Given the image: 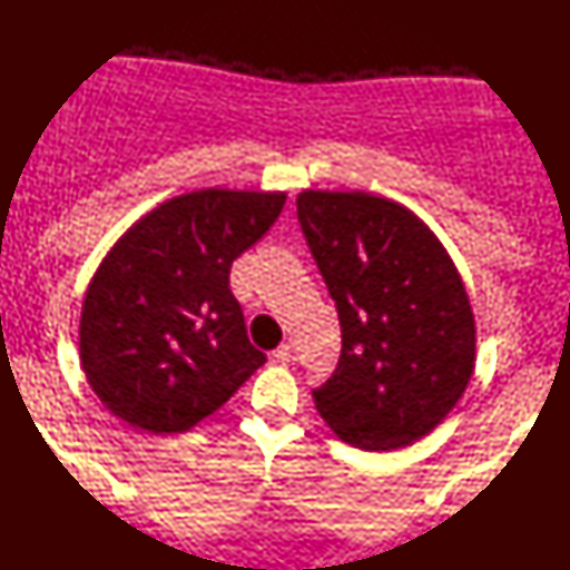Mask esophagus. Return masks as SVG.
<instances>
[{
    "instance_id": "34e87169",
    "label": "esophagus",
    "mask_w": 570,
    "mask_h": 570,
    "mask_svg": "<svg viewBox=\"0 0 570 570\" xmlns=\"http://www.w3.org/2000/svg\"><path fill=\"white\" fill-rule=\"evenodd\" d=\"M273 360L281 365H289L292 363V347L289 344H281V347L273 350Z\"/></svg>"
}]
</instances>
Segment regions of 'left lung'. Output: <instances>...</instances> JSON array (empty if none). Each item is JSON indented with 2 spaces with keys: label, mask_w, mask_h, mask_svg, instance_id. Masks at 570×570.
<instances>
[{
  "label": "left lung",
  "mask_w": 570,
  "mask_h": 570,
  "mask_svg": "<svg viewBox=\"0 0 570 570\" xmlns=\"http://www.w3.org/2000/svg\"><path fill=\"white\" fill-rule=\"evenodd\" d=\"M297 218L342 326L336 371L313 400L352 446L426 436L476 368V321L450 252L413 210L368 191L297 194Z\"/></svg>",
  "instance_id": "left-lung-1"
}]
</instances>
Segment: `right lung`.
Listing matches in <instances>:
<instances>
[{"label": "right lung", "mask_w": 570, "mask_h": 570, "mask_svg": "<svg viewBox=\"0 0 570 570\" xmlns=\"http://www.w3.org/2000/svg\"><path fill=\"white\" fill-rule=\"evenodd\" d=\"M284 205L286 191L178 194L112 244L78 326L86 381L112 415L149 434H181L261 368L228 273Z\"/></svg>", "instance_id": "right-lung-1"}]
</instances>
